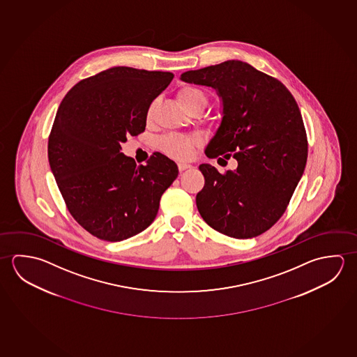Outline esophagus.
<instances>
[{"instance_id": "34e87169", "label": "esophagus", "mask_w": 357, "mask_h": 357, "mask_svg": "<svg viewBox=\"0 0 357 357\" xmlns=\"http://www.w3.org/2000/svg\"><path fill=\"white\" fill-rule=\"evenodd\" d=\"M188 169H192V166L188 165V163H178V171H180V172Z\"/></svg>"}]
</instances>
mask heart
Instances as JSON below:
<instances>
[{
  "mask_svg": "<svg viewBox=\"0 0 357 357\" xmlns=\"http://www.w3.org/2000/svg\"><path fill=\"white\" fill-rule=\"evenodd\" d=\"M176 98L181 105L183 109H186L188 114H197L205 109L207 105V96L205 92L192 85H182L176 92ZM158 102L153 101L146 109V121L150 122L153 117V112L156 109ZM202 145V139L199 135H177V133H169L158 139V147L169 158L176 160H188L192 158L194 151Z\"/></svg>",
  "mask_w": 357,
  "mask_h": 357,
  "instance_id": "obj_1",
  "label": "heart"
}]
</instances>
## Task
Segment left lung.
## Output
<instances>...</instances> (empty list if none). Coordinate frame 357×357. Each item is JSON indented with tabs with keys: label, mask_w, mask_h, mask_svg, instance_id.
<instances>
[{
	"label": "left lung",
	"mask_w": 357,
	"mask_h": 357,
	"mask_svg": "<svg viewBox=\"0 0 357 357\" xmlns=\"http://www.w3.org/2000/svg\"><path fill=\"white\" fill-rule=\"evenodd\" d=\"M181 79L218 91L224 117L206 155H232L238 163L225 174L199 165L205 177L196 196L199 215L234 238L264 234L284 215L307 161V135L295 98L278 79L242 61L188 71Z\"/></svg>",
	"instance_id": "8db88e82"
}]
</instances>
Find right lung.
I'll return each instance as SVG.
<instances>
[{
	"label": "right lung",
	"instance_id": "right-lung-1",
	"mask_svg": "<svg viewBox=\"0 0 357 357\" xmlns=\"http://www.w3.org/2000/svg\"><path fill=\"white\" fill-rule=\"evenodd\" d=\"M171 73L112 67L73 86L49 136V161L67 210L100 240L122 241L146 230L178 175L163 155L146 165L122 153L127 136L144 132L146 109Z\"/></svg>",
	"mask_w": 357,
	"mask_h": 357
}]
</instances>
